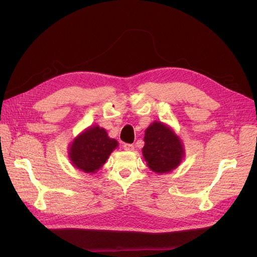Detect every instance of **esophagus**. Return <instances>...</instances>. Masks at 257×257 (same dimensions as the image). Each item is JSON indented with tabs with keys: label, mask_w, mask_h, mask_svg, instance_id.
<instances>
[{
	"label": "esophagus",
	"mask_w": 257,
	"mask_h": 257,
	"mask_svg": "<svg viewBox=\"0 0 257 257\" xmlns=\"http://www.w3.org/2000/svg\"><path fill=\"white\" fill-rule=\"evenodd\" d=\"M123 148H124V150H126V151H133L135 147L132 144H124Z\"/></svg>",
	"instance_id": "esophagus-1"
}]
</instances>
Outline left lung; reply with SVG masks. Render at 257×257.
<instances>
[{
	"label": "left lung",
	"mask_w": 257,
	"mask_h": 257,
	"mask_svg": "<svg viewBox=\"0 0 257 257\" xmlns=\"http://www.w3.org/2000/svg\"><path fill=\"white\" fill-rule=\"evenodd\" d=\"M143 153L153 172L167 173L176 168L183 158V148L174 132L161 122H153L146 130Z\"/></svg>",
	"instance_id": "obj_1"
}]
</instances>
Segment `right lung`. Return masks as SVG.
Masks as SVG:
<instances>
[{"mask_svg": "<svg viewBox=\"0 0 257 257\" xmlns=\"http://www.w3.org/2000/svg\"><path fill=\"white\" fill-rule=\"evenodd\" d=\"M116 146L118 143L108 137L104 128L93 126L75 138L69 158L74 166L84 173H95Z\"/></svg>", "mask_w": 257, "mask_h": 257, "instance_id": "obj_1", "label": "right lung"}]
</instances>
